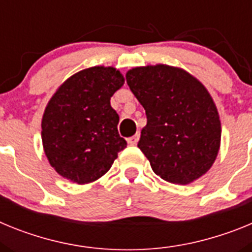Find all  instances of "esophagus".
Returning <instances> with one entry per match:
<instances>
[{"label":"esophagus","mask_w":252,"mask_h":252,"mask_svg":"<svg viewBox=\"0 0 252 252\" xmlns=\"http://www.w3.org/2000/svg\"><path fill=\"white\" fill-rule=\"evenodd\" d=\"M139 137H140V133H136V135H133L132 137H128L127 142L130 145H136L137 141H139Z\"/></svg>","instance_id":"obj_1"}]
</instances>
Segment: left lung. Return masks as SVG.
Instances as JSON below:
<instances>
[{"instance_id":"left-lung-1","label":"left lung","mask_w":252,"mask_h":252,"mask_svg":"<svg viewBox=\"0 0 252 252\" xmlns=\"http://www.w3.org/2000/svg\"><path fill=\"white\" fill-rule=\"evenodd\" d=\"M126 81L145 108L148 124L137 146L154 173L180 186L206 174L221 144V121L206 87L164 64L130 69Z\"/></svg>"}]
</instances>
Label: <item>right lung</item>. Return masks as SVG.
Listing matches in <instances>:
<instances>
[{"instance_id": "1", "label": "right lung", "mask_w": 252, "mask_h": 252, "mask_svg": "<svg viewBox=\"0 0 252 252\" xmlns=\"http://www.w3.org/2000/svg\"><path fill=\"white\" fill-rule=\"evenodd\" d=\"M124 83V75L112 66H92L58 88L41 121L44 151L58 174L87 184L110 170L127 145L110 102Z\"/></svg>"}]
</instances>
